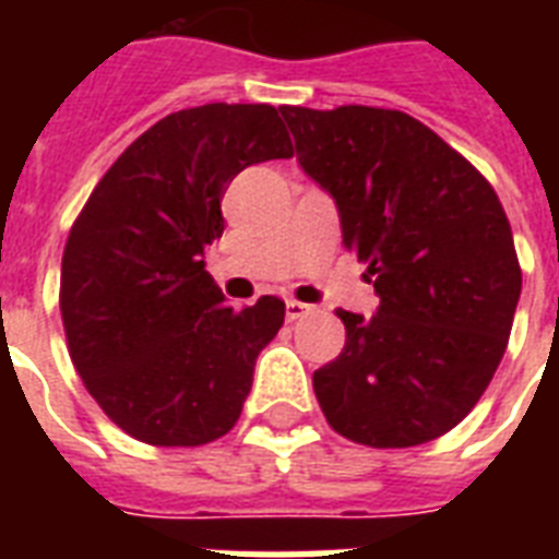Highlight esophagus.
<instances>
[{"instance_id":"obj_1","label":"esophagus","mask_w":559,"mask_h":559,"mask_svg":"<svg viewBox=\"0 0 559 559\" xmlns=\"http://www.w3.org/2000/svg\"><path fill=\"white\" fill-rule=\"evenodd\" d=\"M313 313V305H301V301H296V298H289L287 301V319L289 322H296V319H301V316Z\"/></svg>"}]
</instances>
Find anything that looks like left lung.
Returning <instances> with one entry per match:
<instances>
[{
	"instance_id": "left-lung-1",
	"label": "left lung",
	"mask_w": 559,
	"mask_h": 559,
	"mask_svg": "<svg viewBox=\"0 0 559 559\" xmlns=\"http://www.w3.org/2000/svg\"><path fill=\"white\" fill-rule=\"evenodd\" d=\"M298 165L331 193L342 243L368 266L373 316L336 310L345 348L313 373L328 424L394 450L459 426L493 380L522 270L496 191L400 109L281 107Z\"/></svg>"
}]
</instances>
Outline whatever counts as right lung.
Segmentation results:
<instances>
[{
    "instance_id": "right-lung-1",
    "label": "right lung",
    "mask_w": 559,
    "mask_h": 559,
    "mask_svg": "<svg viewBox=\"0 0 559 559\" xmlns=\"http://www.w3.org/2000/svg\"><path fill=\"white\" fill-rule=\"evenodd\" d=\"M270 104L179 109L142 133L74 219L60 270L66 342L104 415L153 447H200L237 424L284 301L226 305L205 272L219 200L249 165L289 159Z\"/></svg>"
}]
</instances>
